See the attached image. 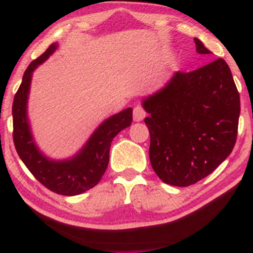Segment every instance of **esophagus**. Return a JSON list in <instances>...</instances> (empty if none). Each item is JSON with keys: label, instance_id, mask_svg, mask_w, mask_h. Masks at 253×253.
Wrapping results in <instances>:
<instances>
[{"label": "esophagus", "instance_id": "1", "mask_svg": "<svg viewBox=\"0 0 253 253\" xmlns=\"http://www.w3.org/2000/svg\"><path fill=\"white\" fill-rule=\"evenodd\" d=\"M132 116H134V121L135 122H140L145 118L146 116V112L145 109L141 107V106H136L134 108V112H132Z\"/></svg>", "mask_w": 253, "mask_h": 253}]
</instances>
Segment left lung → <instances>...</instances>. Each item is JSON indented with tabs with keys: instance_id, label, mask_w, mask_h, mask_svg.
<instances>
[{
	"instance_id": "1",
	"label": "left lung",
	"mask_w": 253,
	"mask_h": 253,
	"mask_svg": "<svg viewBox=\"0 0 253 253\" xmlns=\"http://www.w3.org/2000/svg\"><path fill=\"white\" fill-rule=\"evenodd\" d=\"M194 40L199 53H211L199 39ZM142 106L148 113L151 166L166 184L197 183L235 146L240 95L223 58L194 72L175 73Z\"/></svg>"
}]
</instances>
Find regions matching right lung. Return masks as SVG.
Returning <instances> with one entry per match:
<instances>
[{"instance_id": "add662e5", "label": "right lung", "mask_w": 253, "mask_h": 253, "mask_svg": "<svg viewBox=\"0 0 253 253\" xmlns=\"http://www.w3.org/2000/svg\"><path fill=\"white\" fill-rule=\"evenodd\" d=\"M57 48L56 43L29 64L12 106L13 141L15 150L30 173L45 187L56 194L74 196L92 189L105 174L109 162V148L114 136L132 122V109L126 108L103 122L91 135L86 145L75 157L67 161H51L36 147L27 117L31 74L39 64Z\"/></svg>"}]
</instances>
